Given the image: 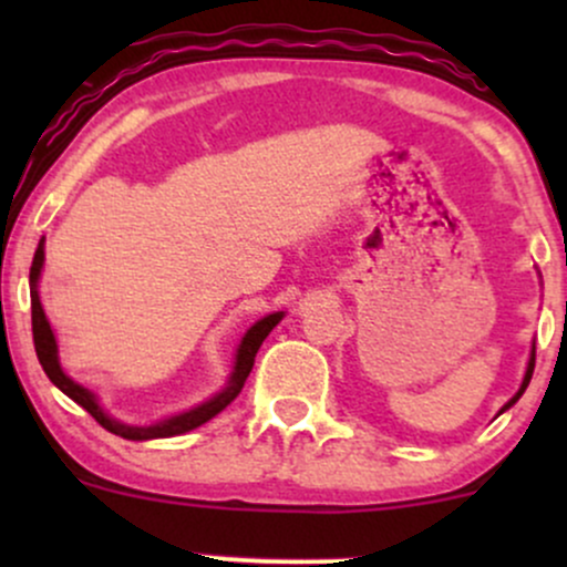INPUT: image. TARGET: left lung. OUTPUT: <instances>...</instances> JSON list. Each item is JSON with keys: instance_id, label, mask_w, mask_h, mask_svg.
I'll list each match as a JSON object with an SVG mask.
<instances>
[{"instance_id": "left-lung-1", "label": "left lung", "mask_w": 567, "mask_h": 567, "mask_svg": "<svg viewBox=\"0 0 567 567\" xmlns=\"http://www.w3.org/2000/svg\"><path fill=\"white\" fill-rule=\"evenodd\" d=\"M533 368H536V347H533V351H530V360H528V370H525V379H523V386H519V392H517V394H514L509 402H506V405H504V410H506V408H512V405H514V402H517V400H519V396H523V392H525V389H528V383H530V379H533Z\"/></svg>"}]
</instances>
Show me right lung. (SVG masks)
Listing matches in <instances>:
<instances>
[{"label":"right lung","instance_id":"right-lung-1","mask_svg":"<svg viewBox=\"0 0 567 567\" xmlns=\"http://www.w3.org/2000/svg\"><path fill=\"white\" fill-rule=\"evenodd\" d=\"M42 266H44V237L39 239L34 261H31V275H29V285H31V330H34V349H37V357H39V365H42L44 373H48V379L53 381L63 394L71 396L76 405H82L84 410H87V413L93 415V419L103 429H106V432L120 434V437H125V440L175 437V434H186V432H192V429L207 424L210 419H216L220 410L229 405L234 396L243 392V386H245L247 375H250L252 362H256V354H258V349H261L264 338L269 336L271 330H275V324L285 317V311H275V315H266L264 320H258L250 330H247V333L243 336V341H239L237 360H234V370L229 375V383H226V386L220 389L218 394H213L210 400L202 402V405H197V408L186 410V413L171 415V419L159 421V424L130 426V424H122V421L112 419V415H109L106 410L101 408V402H97V396L90 392V389L80 386V383H76L74 379H69V375L63 373L61 360H58L55 333H53V328H50L48 317H44L42 301H39V277H42Z\"/></svg>","mask_w":567,"mask_h":567}]
</instances>
